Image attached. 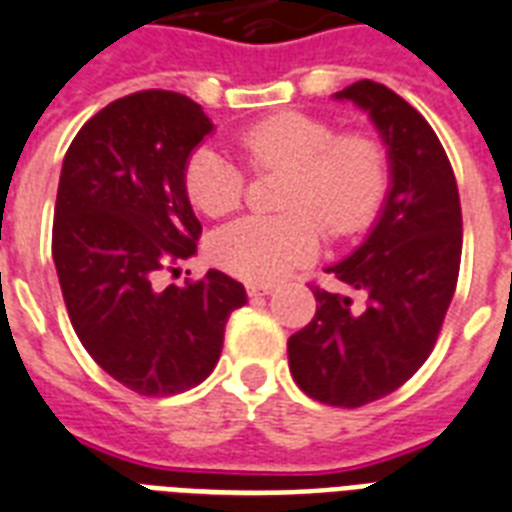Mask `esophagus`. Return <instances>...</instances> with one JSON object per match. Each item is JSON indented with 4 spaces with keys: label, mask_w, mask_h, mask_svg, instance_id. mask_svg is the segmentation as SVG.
<instances>
[{
    "label": "esophagus",
    "mask_w": 512,
    "mask_h": 512,
    "mask_svg": "<svg viewBox=\"0 0 512 512\" xmlns=\"http://www.w3.org/2000/svg\"><path fill=\"white\" fill-rule=\"evenodd\" d=\"M247 292L252 297H260V295H271L273 292V284H263V281H249L247 284Z\"/></svg>",
    "instance_id": "esophagus-1"
}]
</instances>
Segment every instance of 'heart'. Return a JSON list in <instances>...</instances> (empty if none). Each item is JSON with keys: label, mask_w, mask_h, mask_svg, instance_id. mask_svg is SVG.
Masks as SVG:
<instances>
[{"label": "heart", "mask_w": 512, "mask_h": 512, "mask_svg": "<svg viewBox=\"0 0 512 512\" xmlns=\"http://www.w3.org/2000/svg\"><path fill=\"white\" fill-rule=\"evenodd\" d=\"M239 146L255 170H292L284 207L295 209L276 217H241L217 233L215 257L241 279H284L319 252L314 214L335 236H348L372 220L388 188V156L380 140L366 132L340 135L321 116H268L239 132ZM185 191L204 215L223 217L239 209L247 177L217 148L201 146L185 164Z\"/></svg>", "instance_id": "obj_1"}]
</instances>
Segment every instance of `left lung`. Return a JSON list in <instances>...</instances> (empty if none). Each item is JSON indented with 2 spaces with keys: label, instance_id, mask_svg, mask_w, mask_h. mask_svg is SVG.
Instances as JSON below:
<instances>
[{
  "label": "left lung",
  "instance_id": "8db88e82",
  "mask_svg": "<svg viewBox=\"0 0 512 512\" xmlns=\"http://www.w3.org/2000/svg\"><path fill=\"white\" fill-rule=\"evenodd\" d=\"M332 98L350 100L374 124L388 191L366 239L327 268L364 295V308L313 289L316 316L287 350L303 393L353 409L401 388L430 356L457 287L462 212L441 140L404 98L369 79Z\"/></svg>",
  "mask_w": 512,
  "mask_h": 512
}]
</instances>
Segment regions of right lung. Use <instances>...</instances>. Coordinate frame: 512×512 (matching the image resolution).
I'll return each instance as SVG.
<instances>
[{
  "label": "right lung",
  "mask_w": 512,
  "mask_h": 512,
  "mask_svg": "<svg viewBox=\"0 0 512 512\" xmlns=\"http://www.w3.org/2000/svg\"><path fill=\"white\" fill-rule=\"evenodd\" d=\"M212 132L199 103L146 90L98 111L63 159L52 260L68 319L100 369L140 396L207 380L228 316L247 303L215 268L196 284L159 287V273L196 255L185 164Z\"/></svg>",
  "instance_id": "add662e5"
}]
</instances>
